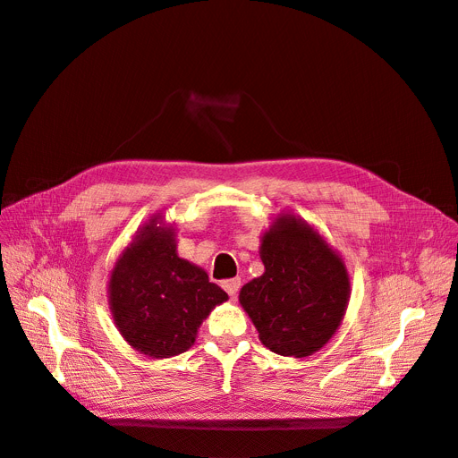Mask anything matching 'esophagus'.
Here are the masks:
<instances>
[{
    "mask_svg": "<svg viewBox=\"0 0 458 458\" xmlns=\"http://www.w3.org/2000/svg\"><path fill=\"white\" fill-rule=\"evenodd\" d=\"M221 286H224V290L231 298H237L239 290H241V279H227L221 283Z\"/></svg>",
    "mask_w": 458,
    "mask_h": 458,
    "instance_id": "1",
    "label": "esophagus"
}]
</instances>
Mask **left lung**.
Listing matches in <instances>:
<instances>
[{
  "mask_svg": "<svg viewBox=\"0 0 458 458\" xmlns=\"http://www.w3.org/2000/svg\"><path fill=\"white\" fill-rule=\"evenodd\" d=\"M266 273L241 290L261 344L286 357L321 350L342 323L350 279L340 256L306 224L283 216L263 234Z\"/></svg>",
  "mask_w": 458,
  "mask_h": 458,
  "instance_id": "obj_1",
  "label": "left lung"
}]
</instances>
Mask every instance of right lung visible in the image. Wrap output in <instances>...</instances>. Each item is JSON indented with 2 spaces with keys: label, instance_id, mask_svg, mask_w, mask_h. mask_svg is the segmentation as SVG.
<instances>
[{
  "label": "right lung",
  "instance_id": "add662e5",
  "mask_svg": "<svg viewBox=\"0 0 458 458\" xmlns=\"http://www.w3.org/2000/svg\"><path fill=\"white\" fill-rule=\"evenodd\" d=\"M108 300L122 336L148 357L187 352L200 323L227 294L175 254L172 229L150 221L118 259Z\"/></svg>",
  "mask_w": 458,
  "mask_h": 458
}]
</instances>
